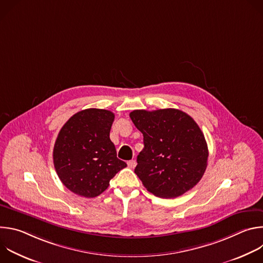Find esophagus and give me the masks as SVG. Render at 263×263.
Returning <instances> with one entry per match:
<instances>
[{"mask_svg":"<svg viewBox=\"0 0 263 263\" xmlns=\"http://www.w3.org/2000/svg\"><path fill=\"white\" fill-rule=\"evenodd\" d=\"M128 166H129L130 168H134V167L136 166V161H135V160H130V161H128Z\"/></svg>","mask_w":263,"mask_h":263,"instance_id":"obj_1","label":"esophagus"}]
</instances>
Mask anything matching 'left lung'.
Listing matches in <instances>:
<instances>
[{
    "label": "left lung",
    "mask_w": 263,
    "mask_h": 263,
    "mask_svg": "<svg viewBox=\"0 0 263 263\" xmlns=\"http://www.w3.org/2000/svg\"><path fill=\"white\" fill-rule=\"evenodd\" d=\"M130 118L143 135L135 174L147 192L177 198L202 179L208 160L205 136L185 112L174 109L134 110Z\"/></svg>",
    "instance_id": "1"
}]
</instances>
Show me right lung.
Wrapping results in <instances>:
<instances>
[{"instance_id":"right-lung-1","label":"right lung","mask_w":263,"mask_h":263,"mask_svg":"<svg viewBox=\"0 0 263 263\" xmlns=\"http://www.w3.org/2000/svg\"><path fill=\"white\" fill-rule=\"evenodd\" d=\"M115 115L89 108L77 112L61 128L53 149L56 173L67 190L95 198L127 163L117 157L109 134Z\"/></svg>"}]
</instances>
